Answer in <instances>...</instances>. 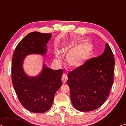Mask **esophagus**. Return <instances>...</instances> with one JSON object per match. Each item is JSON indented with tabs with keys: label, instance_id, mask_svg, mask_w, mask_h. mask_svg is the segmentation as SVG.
<instances>
[{
	"label": "esophagus",
	"instance_id": "obj_1",
	"mask_svg": "<svg viewBox=\"0 0 126 126\" xmlns=\"http://www.w3.org/2000/svg\"><path fill=\"white\" fill-rule=\"evenodd\" d=\"M68 80V78H67V74H64L62 76V81H63V82L64 84L65 83L66 81Z\"/></svg>",
	"mask_w": 126,
	"mask_h": 126
}]
</instances>
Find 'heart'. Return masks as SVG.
Masks as SVG:
<instances>
[{
    "instance_id": "1",
    "label": "heart",
    "mask_w": 126,
    "mask_h": 126,
    "mask_svg": "<svg viewBox=\"0 0 126 126\" xmlns=\"http://www.w3.org/2000/svg\"><path fill=\"white\" fill-rule=\"evenodd\" d=\"M72 45L65 46L63 51H67ZM93 51V46L91 43L84 41L81 44L75 46L68 52L66 57L67 62L69 67L77 68L83 65L89 59ZM55 58L57 61H60L61 57L58 53H56Z\"/></svg>"
}]
</instances>
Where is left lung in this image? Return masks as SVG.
Returning <instances> with one entry per match:
<instances>
[{"mask_svg": "<svg viewBox=\"0 0 126 126\" xmlns=\"http://www.w3.org/2000/svg\"><path fill=\"white\" fill-rule=\"evenodd\" d=\"M115 59L106 43L100 56L92 58L69 72L67 83L73 106L79 111H91L104 104L114 82Z\"/></svg>", "mask_w": 126, "mask_h": 126, "instance_id": "left-lung-1", "label": "left lung"}]
</instances>
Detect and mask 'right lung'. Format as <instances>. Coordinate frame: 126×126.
<instances>
[{"mask_svg":"<svg viewBox=\"0 0 126 126\" xmlns=\"http://www.w3.org/2000/svg\"><path fill=\"white\" fill-rule=\"evenodd\" d=\"M52 34L33 32L27 34L18 43L12 58V82L20 103L29 111L42 113L49 110L55 93L62 84V69L53 70L44 64L41 74L31 77L24 72L22 64L29 54L44 55L47 43Z\"/></svg>","mask_w":126,"mask_h":126,"instance_id":"obj_1","label":"right lung"}]
</instances>
